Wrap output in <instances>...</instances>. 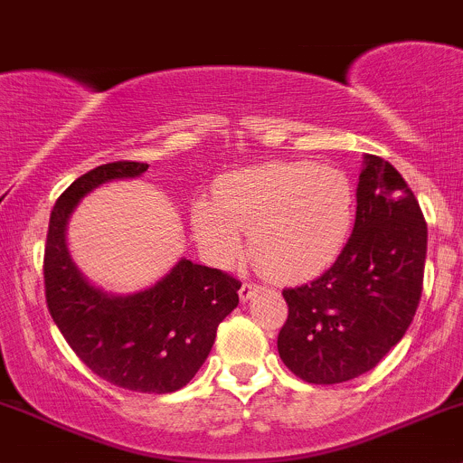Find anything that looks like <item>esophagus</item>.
<instances>
[{"label": "esophagus", "instance_id": "34e87169", "mask_svg": "<svg viewBox=\"0 0 463 463\" xmlns=\"http://www.w3.org/2000/svg\"><path fill=\"white\" fill-rule=\"evenodd\" d=\"M261 288H264V287H261V284L244 282V284H241V288H240V298H241V300H244V302L250 300V298H253L255 293H260Z\"/></svg>", "mask_w": 463, "mask_h": 463}]
</instances>
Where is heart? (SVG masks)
<instances>
[{"mask_svg": "<svg viewBox=\"0 0 463 463\" xmlns=\"http://www.w3.org/2000/svg\"><path fill=\"white\" fill-rule=\"evenodd\" d=\"M354 219L352 184L340 170L314 163H264L223 176L214 203L193 205L199 246L217 264H232L250 232V253L264 270L302 278L335 260Z\"/></svg>", "mask_w": 463, "mask_h": 463, "instance_id": "heart-1", "label": "heart"}]
</instances>
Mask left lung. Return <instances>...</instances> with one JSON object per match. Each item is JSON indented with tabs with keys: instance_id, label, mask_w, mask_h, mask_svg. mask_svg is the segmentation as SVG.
Listing matches in <instances>:
<instances>
[{
	"instance_id": "left-lung-1",
	"label": "left lung",
	"mask_w": 463,
	"mask_h": 463,
	"mask_svg": "<svg viewBox=\"0 0 463 463\" xmlns=\"http://www.w3.org/2000/svg\"><path fill=\"white\" fill-rule=\"evenodd\" d=\"M356 222L338 260L311 282L284 288L278 334L284 365L314 385L365 374L399 343L423 288L428 226L403 176L367 154Z\"/></svg>"
}]
</instances>
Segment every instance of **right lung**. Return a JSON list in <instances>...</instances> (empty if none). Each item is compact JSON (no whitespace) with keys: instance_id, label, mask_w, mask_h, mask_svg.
<instances>
[{"instance_id":"add662e5","label":"right lung","mask_w":463,"mask_h":463,"mask_svg":"<svg viewBox=\"0 0 463 463\" xmlns=\"http://www.w3.org/2000/svg\"><path fill=\"white\" fill-rule=\"evenodd\" d=\"M147 163L114 161L78 176L58 197L44 246L46 307L69 347L96 376L123 390L167 394L193 381L219 322L240 302L241 282L181 260L161 282L134 296H107L69 258L64 228L78 202L111 179H132Z\"/></svg>"}]
</instances>
